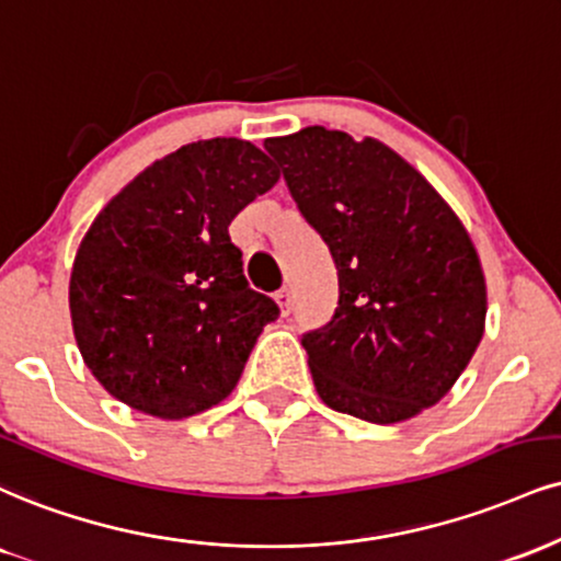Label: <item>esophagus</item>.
<instances>
[{"instance_id": "esophagus-1", "label": "esophagus", "mask_w": 561, "mask_h": 561, "mask_svg": "<svg viewBox=\"0 0 561 561\" xmlns=\"http://www.w3.org/2000/svg\"><path fill=\"white\" fill-rule=\"evenodd\" d=\"M276 302H279L282 316H289V310H293V293H289L287 287L279 289V293H276Z\"/></svg>"}]
</instances>
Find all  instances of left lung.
<instances>
[{"mask_svg": "<svg viewBox=\"0 0 561 561\" xmlns=\"http://www.w3.org/2000/svg\"><path fill=\"white\" fill-rule=\"evenodd\" d=\"M263 146L340 279L332 321L302 334L316 391L360 421H410L481 345L485 279L468 229L381 140L313 125Z\"/></svg>", "mask_w": 561, "mask_h": 561, "instance_id": "8db88e82", "label": "left lung"}]
</instances>
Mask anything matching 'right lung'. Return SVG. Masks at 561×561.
Segmentation results:
<instances>
[{"label":"right lung","mask_w":561,"mask_h":561,"mask_svg":"<svg viewBox=\"0 0 561 561\" xmlns=\"http://www.w3.org/2000/svg\"><path fill=\"white\" fill-rule=\"evenodd\" d=\"M279 180L240 138L187 144L101 208L70 274L72 332L101 387L182 421L238 387L279 308L248 287L229 225Z\"/></svg>","instance_id":"1"}]
</instances>
